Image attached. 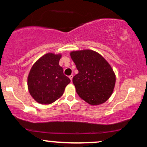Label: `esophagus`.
<instances>
[{"label": "esophagus", "mask_w": 147, "mask_h": 147, "mask_svg": "<svg viewBox=\"0 0 147 147\" xmlns=\"http://www.w3.org/2000/svg\"><path fill=\"white\" fill-rule=\"evenodd\" d=\"M72 77H73V75H70V76H69V78H70V80H71L72 82Z\"/></svg>", "instance_id": "esophagus-1"}]
</instances>
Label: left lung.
Segmentation results:
<instances>
[{
  "instance_id": "obj_1",
  "label": "left lung",
  "mask_w": 147,
  "mask_h": 147,
  "mask_svg": "<svg viewBox=\"0 0 147 147\" xmlns=\"http://www.w3.org/2000/svg\"><path fill=\"white\" fill-rule=\"evenodd\" d=\"M70 57L79 71L72 82L79 97L90 105L107 101L115 84V75L110 64L91 50L71 52Z\"/></svg>"
}]
</instances>
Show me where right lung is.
Instances as JSON below:
<instances>
[{
	"instance_id": "1",
	"label": "right lung",
	"mask_w": 147,
	"mask_h": 147,
	"mask_svg": "<svg viewBox=\"0 0 147 147\" xmlns=\"http://www.w3.org/2000/svg\"><path fill=\"white\" fill-rule=\"evenodd\" d=\"M61 55L45 54L35 62L28 77V90L34 100L50 104L63 94L70 79L59 64Z\"/></svg>"
}]
</instances>
